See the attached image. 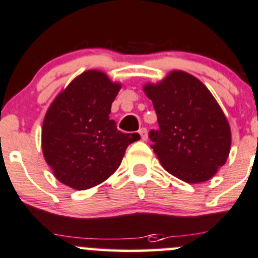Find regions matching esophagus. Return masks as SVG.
Segmentation results:
<instances>
[{"label":"esophagus","instance_id":"esophagus-1","mask_svg":"<svg viewBox=\"0 0 258 258\" xmlns=\"http://www.w3.org/2000/svg\"><path fill=\"white\" fill-rule=\"evenodd\" d=\"M139 134H140V136H141L142 141H146V140H147V130L142 127V128L139 131Z\"/></svg>","mask_w":258,"mask_h":258}]
</instances>
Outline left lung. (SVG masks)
Wrapping results in <instances>:
<instances>
[{
    "label": "left lung",
    "mask_w": 258,
    "mask_h": 258,
    "mask_svg": "<svg viewBox=\"0 0 258 258\" xmlns=\"http://www.w3.org/2000/svg\"><path fill=\"white\" fill-rule=\"evenodd\" d=\"M159 130L149 137L162 167L189 184L212 179L226 164L231 127L209 89L189 73L172 71L159 83H146Z\"/></svg>",
    "instance_id": "left-lung-1"
}]
</instances>
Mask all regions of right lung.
I'll use <instances>...</instances> for the list:
<instances>
[{"instance_id": "obj_1", "label": "right lung", "mask_w": 258, "mask_h": 258, "mask_svg": "<svg viewBox=\"0 0 258 258\" xmlns=\"http://www.w3.org/2000/svg\"><path fill=\"white\" fill-rule=\"evenodd\" d=\"M121 89L106 73L87 71L62 89L44 117L41 147L45 161L61 184L86 190L108 179L121 165L139 134L118 131L109 119Z\"/></svg>"}]
</instances>
